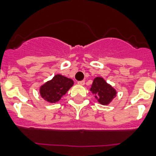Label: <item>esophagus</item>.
Returning <instances> with one entry per match:
<instances>
[{"instance_id":"esophagus-1","label":"esophagus","mask_w":156,"mask_h":156,"mask_svg":"<svg viewBox=\"0 0 156 156\" xmlns=\"http://www.w3.org/2000/svg\"><path fill=\"white\" fill-rule=\"evenodd\" d=\"M78 83L81 86H84V84H85V82H84V81H79V82H78Z\"/></svg>"}]
</instances>
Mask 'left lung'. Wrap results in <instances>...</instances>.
Masks as SVG:
<instances>
[{
    "label": "left lung",
    "instance_id": "1",
    "mask_svg": "<svg viewBox=\"0 0 156 156\" xmlns=\"http://www.w3.org/2000/svg\"><path fill=\"white\" fill-rule=\"evenodd\" d=\"M90 90L95 95L98 102L103 105L110 104L116 95V90L101 77L94 79Z\"/></svg>",
    "mask_w": 156,
    "mask_h": 156
}]
</instances>
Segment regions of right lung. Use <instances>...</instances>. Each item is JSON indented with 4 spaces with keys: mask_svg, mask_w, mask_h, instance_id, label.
<instances>
[{
    "mask_svg": "<svg viewBox=\"0 0 156 156\" xmlns=\"http://www.w3.org/2000/svg\"><path fill=\"white\" fill-rule=\"evenodd\" d=\"M73 85V81L61 74H56L40 88L41 97L48 103H56Z\"/></svg>",
    "mask_w": 156,
    "mask_h": 156,
    "instance_id": "1",
    "label": "right lung"
}]
</instances>
